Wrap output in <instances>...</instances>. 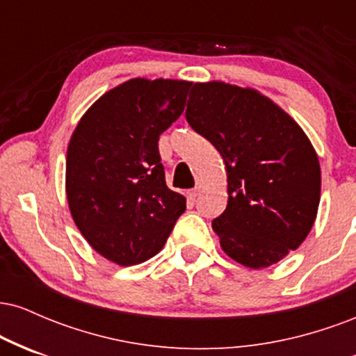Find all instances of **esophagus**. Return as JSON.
<instances>
[{"label": "esophagus", "instance_id": "34e87169", "mask_svg": "<svg viewBox=\"0 0 356 356\" xmlns=\"http://www.w3.org/2000/svg\"><path fill=\"white\" fill-rule=\"evenodd\" d=\"M199 192H201V189H199V187H194V189L187 191V197H189L191 201H195V197L199 195Z\"/></svg>", "mask_w": 356, "mask_h": 356}]
</instances>
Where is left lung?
<instances>
[{
  "label": "left lung",
  "mask_w": 356,
  "mask_h": 356,
  "mask_svg": "<svg viewBox=\"0 0 356 356\" xmlns=\"http://www.w3.org/2000/svg\"><path fill=\"white\" fill-rule=\"evenodd\" d=\"M186 118L226 164V211L212 220L220 248L248 268L295 251L316 219L321 172L301 127L256 90L195 83Z\"/></svg>",
  "instance_id": "left-lung-1"
}]
</instances>
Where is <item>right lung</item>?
<instances>
[{
    "label": "right lung",
    "instance_id": "1",
    "mask_svg": "<svg viewBox=\"0 0 356 356\" xmlns=\"http://www.w3.org/2000/svg\"><path fill=\"white\" fill-rule=\"evenodd\" d=\"M189 81L134 79L100 97L73 132L67 199L88 244L120 266L164 248L186 197L165 184L159 137L181 117Z\"/></svg>",
    "mask_w": 356,
    "mask_h": 356
}]
</instances>
